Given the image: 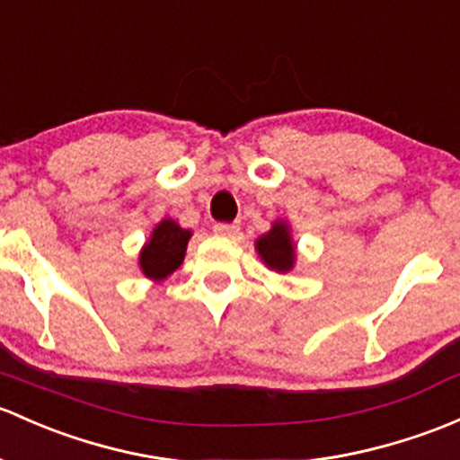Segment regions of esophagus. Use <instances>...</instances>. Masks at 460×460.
Segmentation results:
<instances>
[{
    "mask_svg": "<svg viewBox=\"0 0 460 460\" xmlns=\"http://www.w3.org/2000/svg\"><path fill=\"white\" fill-rule=\"evenodd\" d=\"M214 234L222 235V238H234L238 234V225H229V222H217L214 225Z\"/></svg>",
    "mask_w": 460,
    "mask_h": 460,
    "instance_id": "34e87169",
    "label": "esophagus"
}]
</instances>
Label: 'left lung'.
<instances>
[{"mask_svg": "<svg viewBox=\"0 0 460 460\" xmlns=\"http://www.w3.org/2000/svg\"><path fill=\"white\" fill-rule=\"evenodd\" d=\"M255 249L262 262L278 273H288L295 264V243L291 229L284 220H275L269 234L255 240Z\"/></svg>", "mask_w": 460, "mask_h": 460, "instance_id": "left-lung-1", "label": "left lung"}]
</instances>
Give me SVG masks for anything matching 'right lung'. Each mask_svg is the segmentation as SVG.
Wrapping results in <instances>:
<instances>
[{
	"label": "right lung",
	"mask_w": 460,
	"mask_h": 460,
	"mask_svg": "<svg viewBox=\"0 0 460 460\" xmlns=\"http://www.w3.org/2000/svg\"><path fill=\"white\" fill-rule=\"evenodd\" d=\"M190 238L191 231L182 229L172 217L158 222L156 229L152 231V235L141 249V255H138V267H141L145 278L161 282L167 275H172L185 260Z\"/></svg>",
	"instance_id": "obj_1"
}]
</instances>
